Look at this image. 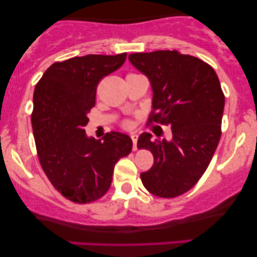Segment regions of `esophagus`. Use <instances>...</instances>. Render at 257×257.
Returning <instances> with one entry per match:
<instances>
[{
	"instance_id": "esophagus-1",
	"label": "esophagus",
	"mask_w": 257,
	"mask_h": 257,
	"mask_svg": "<svg viewBox=\"0 0 257 257\" xmlns=\"http://www.w3.org/2000/svg\"><path fill=\"white\" fill-rule=\"evenodd\" d=\"M131 138L133 140V150H137L138 146H137V143H138V135L135 134V133H133V134H131Z\"/></svg>"
}]
</instances>
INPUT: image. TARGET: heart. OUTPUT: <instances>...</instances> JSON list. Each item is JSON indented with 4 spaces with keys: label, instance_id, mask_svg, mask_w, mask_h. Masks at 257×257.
<instances>
[{
    "label": "heart",
    "instance_id": "1",
    "mask_svg": "<svg viewBox=\"0 0 257 257\" xmlns=\"http://www.w3.org/2000/svg\"><path fill=\"white\" fill-rule=\"evenodd\" d=\"M124 126H131V123H129V122H124Z\"/></svg>",
    "mask_w": 257,
    "mask_h": 257
}]
</instances>
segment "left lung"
<instances>
[{"mask_svg":"<svg viewBox=\"0 0 257 257\" xmlns=\"http://www.w3.org/2000/svg\"><path fill=\"white\" fill-rule=\"evenodd\" d=\"M129 61L151 82L150 123L169 125L172 140L139 137L138 149L150 150L153 166L140 178L162 198L184 194L202 178L221 138L225 95L210 65L178 51L134 53Z\"/></svg>","mask_w":257,"mask_h":257,"instance_id":"8db88e82","label":"left lung"}]
</instances>
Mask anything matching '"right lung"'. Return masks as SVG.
I'll return each instance as SVG.
<instances>
[{"instance_id": "right-lung-1", "label": "right lung", "mask_w": 257, "mask_h": 257, "mask_svg": "<svg viewBox=\"0 0 257 257\" xmlns=\"http://www.w3.org/2000/svg\"><path fill=\"white\" fill-rule=\"evenodd\" d=\"M125 58L126 53L88 54L54 63L35 87L31 123L38 159L52 185L71 202L101 198L111 186L114 164L132 151L128 135L110 132L96 140L84 131L99 81Z\"/></svg>"}]
</instances>
